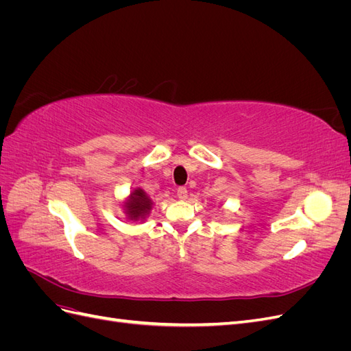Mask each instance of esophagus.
Instances as JSON below:
<instances>
[{
  "label": "esophagus",
  "mask_w": 351,
  "mask_h": 351,
  "mask_svg": "<svg viewBox=\"0 0 351 351\" xmlns=\"http://www.w3.org/2000/svg\"><path fill=\"white\" fill-rule=\"evenodd\" d=\"M177 196H178V199H182V200L187 199V187H184V186L178 187L177 189Z\"/></svg>",
  "instance_id": "1"
}]
</instances>
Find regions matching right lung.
<instances>
[{
	"label": "right lung",
	"instance_id": "1",
	"mask_svg": "<svg viewBox=\"0 0 351 351\" xmlns=\"http://www.w3.org/2000/svg\"><path fill=\"white\" fill-rule=\"evenodd\" d=\"M151 209V200L147 199L142 189H137L132 193L130 200L127 202V214L132 219L142 218Z\"/></svg>",
	"mask_w": 351,
	"mask_h": 351
}]
</instances>
